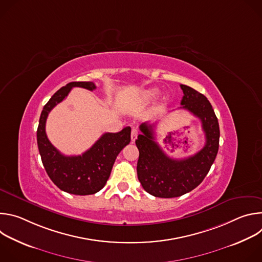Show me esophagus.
Returning a JSON list of instances; mask_svg holds the SVG:
<instances>
[{
    "label": "esophagus",
    "instance_id": "obj_1",
    "mask_svg": "<svg viewBox=\"0 0 262 262\" xmlns=\"http://www.w3.org/2000/svg\"><path fill=\"white\" fill-rule=\"evenodd\" d=\"M138 130L136 129V128H133V130H132V135H130V138H132V142L134 143L136 140H137V138H138Z\"/></svg>",
    "mask_w": 262,
    "mask_h": 262
}]
</instances>
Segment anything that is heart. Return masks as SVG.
I'll return each instance as SVG.
<instances>
[{
	"instance_id": "1",
	"label": "heart",
	"mask_w": 262,
	"mask_h": 262,
	"mask_svg": "<svg viewBox=\"0 0 262 262\" xmlns=\"http://www.w3.org/2000/svg\"><path fill=\"white\" fill-rule=\"evenodd\" d=\"M158 94H159V90L158 89H156V88L155 89H149V90H147V91H145L143 93L142 100H144V101H150V100L155 99L158 96ZM167 101H168V97H164L163 102L165 103Z\"/></svg>"
}]
</instances>
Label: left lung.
Listing matches in <instances>:
<instances>
[{"instance_id": "left-lung-1", "label": "left lung", "mask_w": 262, "mask_h": 262, "mask_svg": "<svg viewBox=\"0 0 262 262\" xmlns=\"http://www.w3.org/2000/svg\"><path fill=\"white\" fill-rule=\"evenodd\" d=\"M183 91L180 108L198 117L205 134V145L196 155L183 160L169 158L155 140V124L140 125L136 140L139 149L138 178L143 189L155 197L174 198L191 192L203 181L213 164L220 140V127L208 99L195 89L180 85Z\"/></svg>"}]
</instances>
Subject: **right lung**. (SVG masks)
Segmentation results:
<instances>
[{"mask_svg":"<svg viewBox=\"0 0 262 262\" xmlns=\"http://www.w3.org/2000/svg\"><path fill=\"white\" fill-rule=\"evenodd\" d=\"M73 87L93 91L92 82H71L59 89L43 106L37 128V144L43 167L58 188L73 195H92L99 192L106 183L115 160L130 142V127L119 133H105L82 156L66 157L52 145L46 134L49 113L61 102Z\"/></svg>","mask_w":262,"mask_h":262,"instance_id":"obj_1","label":"right lung"}]
</instances>
